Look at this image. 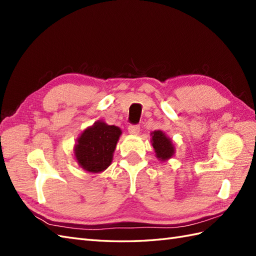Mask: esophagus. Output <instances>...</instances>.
<instances>
[{
	"label": "esophagus",
	"mask_w": 256,
	"mask_h": 256,
	"mask_svg": "<svg viewBox=\"0 0 256 256\" xmlns=\"http://www.w3.org/2000/svg\"><path fill=\"white\" fill-rule=\"evenodd\" d=\"M128 133L131 135H138L140 133V126L138 125H130L128 126Z\"/></svg>",
	"instance_id": "1"
}]
</instances>
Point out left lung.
Segmentation results:
<instances>
[{
    "mask_svg": "<svg viewBox=\"0 0 256 256\" xmlns=\"http://www.w3.org/2000/svg\"><path fill=\"white\" fill-rule=\"evenodd\" d=\"M150 143L154 148L155 156L160 162H166L175 155V145L165 132L156 130V131L150 133Z\"/></svg>",
    "mask_w": 256,
    "mask_h": 256,
    "instance_id": "left-lung-1",
    "label": "left lung"
}]
</instances>
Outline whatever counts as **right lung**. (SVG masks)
<instances>
[{
	"label": "right lung",
	"instance_id": "obj_1",
	"mask_svg": "<svg viewBox=\"0 0 256 256\" xmlns=\"http://www.w3.org/2000/svg\"><path fill=\"white\" fill-rule=\"evenodd\" d=\"M121 134V128L101 120L84 130L74 148L78 165L90 174L104 172L111 165Z\"/></svg>",
	"mask_w": 256,
	"mask_h": 256
}]
</instances>
